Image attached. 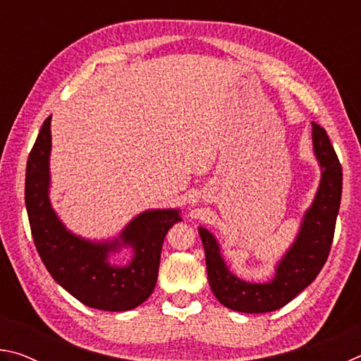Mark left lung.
Returning a JSON list of instances; mask_svg holds the SVG:
<instances>
[{"instance_id": "1", "label": "left lung", "mask_w": 361, "mask_h": 361, "mask_svg": "<svg viewBox=\"0 0 361 361\" xmlns=\"http://www.w3.org/2000/svg\"><path fill=\"white\" fill-rule=\"evenodd\" d=\"M314 154L322 176L315 197L305 210L296 239L276 264V274L262 283L245 282L229 271L216 237L200 226L207 274L213 295L224 307L245 314L272 312L314 282L328 259L342 194V167L326 130L312 122Z\"/></svg>"}]
</instances>
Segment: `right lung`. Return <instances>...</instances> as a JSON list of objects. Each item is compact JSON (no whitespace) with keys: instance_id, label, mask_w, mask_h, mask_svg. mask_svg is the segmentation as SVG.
I'll use <instances>...</instances> for the list:
<instances>
[{"instance_id":"1","label":"right lung","mask_w":361,"mask_h":361,"mask_svg":"<svg viewBox=\"0 0 361 361\" xmlns=\"http://www.w3.org/2000/svg\"><path fill=\"white\" fill-rule=\"evenodd\" d=\"M51 116L44 121L27 161L25 205L36 250L56 282L92 309L124 312L151 296L157 282L164 239L175 223L178 209L142 212L108 240H89L66 226L52 209L51 188ZM122 247L133 250L126 267L109 258Z\"/></svg>"}]
</instances>
